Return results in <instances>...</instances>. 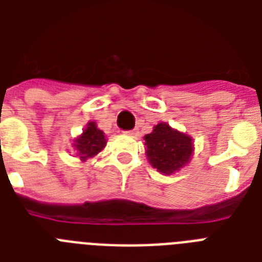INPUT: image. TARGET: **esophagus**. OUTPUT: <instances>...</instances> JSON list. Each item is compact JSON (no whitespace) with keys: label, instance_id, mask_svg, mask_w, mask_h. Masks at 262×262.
I'll list each match as a JSON object with an SVG mask.
<instances>
[{"label":"esophagus","instance_id":"obj_1","mask_svg":"<svg viewBox=\"0 0 262 262\" xmlns=\"http://www.w3.org/2000/svg\"><path fill=\"white\" fill-rule=\"evenodd\" d=\"M126 135L132 136V137H136V136H139V129H133V130L126 132Z\"/></svg>","mask_w":262,"mask_h":262}]
</instances>
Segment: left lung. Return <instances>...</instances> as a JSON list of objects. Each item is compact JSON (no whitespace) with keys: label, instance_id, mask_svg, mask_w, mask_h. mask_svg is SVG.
<instances>
[{"label":"left lung","instance_id":"obj_1","mask_svg":"<svg viewBox=\"0 0 262 262\" xmlns=\"http://www.w3.org/2000/svg\"><path fill=\"white\" fill-rule=\"evenodd\" d=\"M144 140L148 162L164 175H171L185 167L194 152L191 136L174 129L167 122L155 125Z\"/></svg>","mask_w":262,"mask_h":262}]
</instances>
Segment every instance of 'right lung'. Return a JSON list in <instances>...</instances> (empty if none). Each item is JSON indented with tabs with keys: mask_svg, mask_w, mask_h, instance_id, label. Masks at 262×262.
I'll list each match as a JSON object with an SVG mask.
<instances>
[{
	"mask_svg": "<svg viewBox=\"0 0 262 262\" xmlns=\"http://www.w3.org/2000/svg\"><path fill=\"white\" fill-rule=\"evenodd\" d=\"M107 144V139L103 130H100L96 125V122L91 121L87 123V126L83 130V133L73 139L72 147L75 149L76 156L81 162H85L88 159H92L99 152L104 149Z\"/></svg>",
	"mask_w": 262,
	"mask_h": 262,
	"instance_id": "add662e5",
	"label": "right lung"
}]
</instances>
